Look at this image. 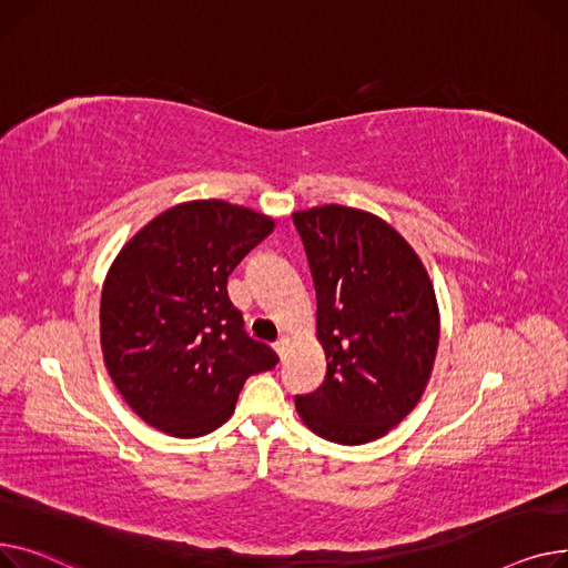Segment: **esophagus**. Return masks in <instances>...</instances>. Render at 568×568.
Returning <instances> with one entry per match:
<instances>
[{
  "mask_svg": "<svg viewBox=\"0 0 568 568\" xmlns=\"http://www.w3.org/2000/svg\"><path fill=\"white\" fill-rule=\"evenodd\" d=\"M286 351H288V339H286V337H280V339L275 342V353L284 359V357H286Z\"/></svg>",
  "mask_w": 568,
  "mask_h": 568,
  "instance_id": "1",
  "label": "esophagus"
}]
</instances>
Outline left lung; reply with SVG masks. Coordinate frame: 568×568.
I'll list each match as a JSON object with an SVG mask.
<instances>
[{
    "mask_svg": "<svg viewBox=\"0 0 568 568\" xmlns=\"http://www.w3.org/2000/svg\"><path fill=\"white\" fill-rule=\"evenodd\" d=\"M316 291L323 385L295 396L316 436L383 438L419 404L440 339L436 288L413 245L383 217L325 204L295 211Z\"/></svg>",
    "mask_w": 568,
    "mask_h": 568,
    "instance_id": "1",
    "label": "left lung"
}]
</instances>
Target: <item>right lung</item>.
I'll return each mask as SVG.
<instances>
[{"label":"right lung","instance_id":"right-lung-1","mask_svg":"<svg viewBox=\"0 0 568 568\" xmlns=\"http://www.w3.org/2000/svg\"><path fill=\"white\" fill-rule=\"evenodd\" d=\"M275 220L222 199L155 215L112 261L100 295V348L123 402L153 428L199 438L222 426L252 374L277 364L243 329L226 277Z\"/></svg>","mask_w":568,"mask_h":568}]
</instances>
